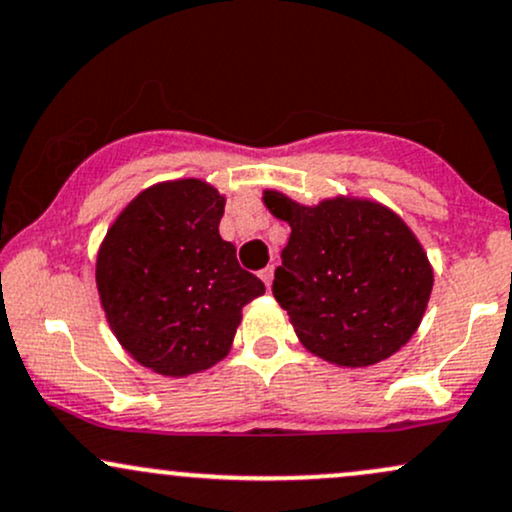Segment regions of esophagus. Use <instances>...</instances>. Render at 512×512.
Returning a JSON list of instances; mask_svg holds the SVG:
<instances>
[{"label":"esophagus","mask_w":512,"mask_h":512,"mask_svg":"<svg viewBox=\"0 0 512 512\" xmlns=\"http://www.w3.org/2000/svg\"><path fill=\"white\" fill-rule=\"evenodd\" d=\"M260 279L264 281V286H267V289H269V286H272V279H274V267H272V264H269V267H264V269H262V272H260Z\"/></svg>","instance_id":"esophagus-1"}]
</instances>
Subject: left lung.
Segmentation results:
<instances>
[{
    "label": "left lung",
    "mask_w": 512,
    "mask_h": 512,
    "mask_svg": "<svg viewBox=\"0 0 512 512\" xmlns=\"http://www.w3.org/2000/svg\"><path fill=\"white\" fill-rule=\"evenodd\" d=\"M264 204L291 226L272 293L305 349L346 368L402 349L433 289V269L407 223L368 199L303 207L267 190Z\"/></svg>",
    "instance_id": "obj_1"
}]
</instances>
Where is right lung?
Returning <instances> with one entry per match:
<instances>
[{
    "mask_svg": "<svg viewBox=\"0 0 512 512\" xmlns=\"http://www.w3.org/2000/svg\"><path fill=\"white\" fill-rule=\"evenodd\" d=\"M223 199L187 178L149 187L105 236L96 284L117 342L154 373L182 378L231 349L240 310L264 284L219 236Z\"/></svg>",
    "mask_w": 512,
    "mask_h": 512,
    "instance_id": "1",
    "label": "right lung"
}]
</instances>
